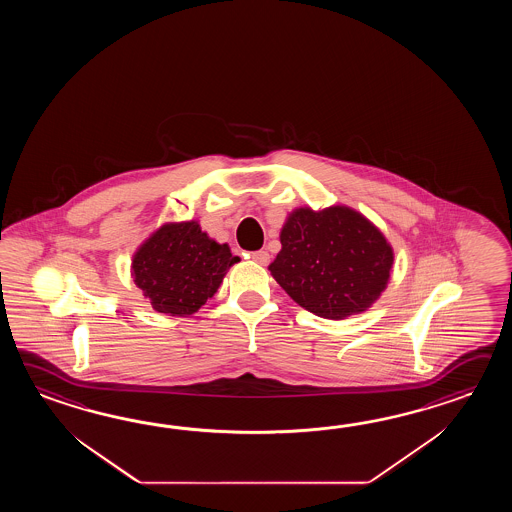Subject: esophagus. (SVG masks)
<instances>
[{
    "label": "esophagus",
    "mask_w": 512,
    "mask_h": 512,
    "mask_svg": "<svg viewBox=\"0 0 512 512\" xmlns=\"http://www.w3.org/2000/svg\"><path fill=\"white\" fill-rule=\"evenodd\" d=\"M251 260L260 263V265H267L269 263V252L267 251H256L251 252Z\"/></svg>",
    "instance_id": "34e87169"
}]
</instances>
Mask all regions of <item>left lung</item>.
<instances>
[{
	"mask_svg": "<svg viewBox=\"0 0 512 512\" xmlns=\"http://www.w3.org/2000/svg\"><path fill=\"white\" fill-rule=\"evenodd\" d=\"M280 241L272 278L313 315L342 320L364 313L390 282L392 245L353 208H296Z\"/></svg>",
	"mask_w": 512,
	"mask_h": 512,
	"instance_id": "obj_1",
	"label": "left lung"
}]
</instances>
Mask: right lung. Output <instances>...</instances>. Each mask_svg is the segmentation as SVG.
<instances>
[{
  "label": "right lung",
  "instance_id": "right-lung-1",
  "mask_svg": "<svg viewBox=\"0 0 512 512\" xmlns=\"http://www.w3.org/2000/svg\"><path fill=\"white\" fill-rule=\"evenodd\" d=\"M238 261L227 243L208 238L197 221L164 223L133 254L131 276L157 313L190 316L218 293Z\"/></svg>",
  "mask_w": 512,
  "mask_h": 512
}]
</instances>
